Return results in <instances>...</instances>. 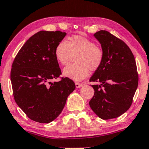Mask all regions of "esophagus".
Wrapping results in <instances>:
<instances>
[{"label": "esophagus", "instance_id": "1", "mask_svg": "<svg viewBox=\"0 0 149 149\" xmlns=\"http://www.w3.org/2000/svg\"><path fill=\"white\" fill-rule=\"evenodd\" d=\"M75 86H76V88H80V87L83 86V84L78 83V82H75Z\"/></svg>", "mask_w": 149, "mask_h": 149}]
</instances>
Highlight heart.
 <instances>
[{"label":"heart","mask_w":149,"mask_h":149,"mask_svg":"<svg viewBox=\"0 0 149 149\" xmlns=\"http://www.w3.org/2000/svg\"><path fill=\"white\" fill-rule=\"evenodd\" d=\"M58 62L66 65L72 58L76 56L77 63L64 68V76L74 81H81L88 75L89 70L95 71L100 67L104 59V52L100 47L86 37L74 35L65 41L60 42L54 51Z\"/></svg>","instance_id":"heart-1"}]
</instances>
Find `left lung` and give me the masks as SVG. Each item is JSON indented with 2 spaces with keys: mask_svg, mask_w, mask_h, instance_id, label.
I'll use <instances>...</instances> for the list:
<instances>
[{
  "mask_svg": "<svg viewBox=\"0 0 149 149\" xmlns=\"http://www.w3.org/2000/svg\"><path fill=\"white\" fill-rule=\"evenodd\" d=\"M94 36L104 52L102 63L89 81L94 95L89 102L93 111L102 119L117 118L130 107L138 86V72L132 51L122 40L107 31Z\"/></svg>",
  "mask_w": 149,
  "mask_h": 149,
  "instance_id": "left-lung-1",
  "label": "left lung"
}]
</instances>
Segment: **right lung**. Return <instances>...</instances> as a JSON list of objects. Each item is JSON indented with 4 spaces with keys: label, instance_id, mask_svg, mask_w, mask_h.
Returning a JSON list of instances; mask_svg holds the SVG:
<instances>
[{
    "label": "right lung",
    "instance_id": "obj_1",
    "mask_svg": "<svg viewBox=\"0 0 149 149\" xmlns=\"http://www.w3.org/2000/svg\"><path fill=\"white\" fill-rule=\"evenodd\" d=\"M66 33L41 31L31 36L12 65L11 79L16 103L30 119L50 123L62 111L74 82L62 74L54 51ZM57 78L58 82H52Z\"/></svg>",
    "mask_w": 149,
    "mask_h": 149
}]
</instances>
